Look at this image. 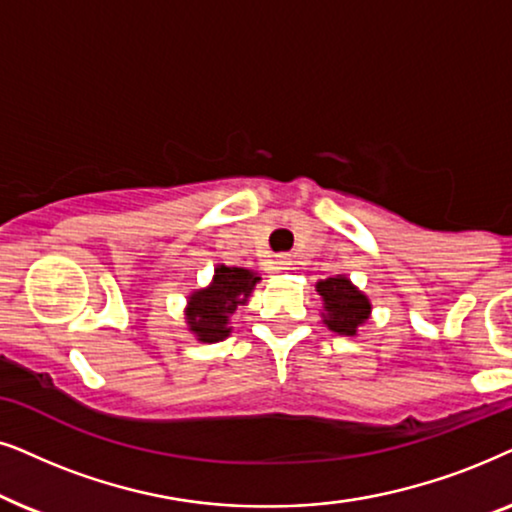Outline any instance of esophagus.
Wrapping results in <instances>:
<instances>
[{"mask_svg":"<svg viewBox=\"0 0 512 512\" xmlns=\"http://www.w3.org/2000/svg\"><path fill=\"white\" fill-rule=\"evenodd\" d=\"M276 264H278V269H283V271L290 269V264H292L290 262V255H278L276 257Z\"/></svg>","mask_w":512,"mask_h":512,"instance_id":"34e87169","label":"esophagus"}]
</instances>
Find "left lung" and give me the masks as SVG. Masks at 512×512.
<instances>
[{"instance_id":"8db88e82","label":"left lung","mask_w":512,"mask_h":512,"mask_svg":"<svg viewBox=\"0 0 512 512\" xmlns=\"http://www.w3.org/2000/svg\"><path fill=\"white\" fill-rule=\"evenodd\" d=\"M316 288L325 302V325L339 335H356L358 325H363L370 316V302L363 292L353 288L346 276L325 278Z\"/></svg>"}]
</instances>
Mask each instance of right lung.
<instances>
[{"label":"right lung","mask_w":512,"mask_h":512,"mask_svg":"<svg viewBox=\"0 0 512 512\" xmlns=\"http://www.w3.org/2000/svg\"><path fill=\"white\" fill-rule=\"evenodd\" d=\"M257 281L260 276L252 274L250 269L224 267V264L215 269L213 285L189 297L187 323L199 342H220L229 335V316L238 304H245V297L250 295Z\"/></svg>","instance_id":"obj_1"}]
</instances>
